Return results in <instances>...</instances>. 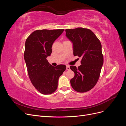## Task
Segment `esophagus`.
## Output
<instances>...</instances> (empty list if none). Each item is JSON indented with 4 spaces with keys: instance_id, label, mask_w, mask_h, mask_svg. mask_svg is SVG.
<instances>
[{
    "instance_id": "esophagus-1",
    "label": "esophagus",
    "mask_w": 126,
    "mask_h": 126,
    "mask_svg": "<svg viewBox=\"0 0 126 126\" xmlns=\"http://www.w3.org/2000/svg\"><path fill=\"white\" fill-rule=\"evenodd\" d=\"M66 69L67 70H69L70 69V67L69 66H67V67H66Z\"/></svg>"
}]
</instances>
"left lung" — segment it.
<instances>
[{
    "label": "left lung",
    "mask_w": 126,
    "mask_h": 126,
    "mask_svg": "<svg viewBox=\"0 0 126 126\" xmlns=\"http://www.w3.org/2000/svg\"><path fill=\"white\" fill-rule=\"evenodd\" d=\"M65 31L67 37L73 43L74 55L81 57L80 66L70 67L75 73L70 80L71 87L77 92H87L93 88L99 78L104 63L101 43L89 29L77 28Z\"/></svg>",
    "instance_id": "obj_1"
}]
</instances>
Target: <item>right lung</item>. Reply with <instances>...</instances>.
<instances>
[{
    "label": "right lung",
    "instance_id": "obj_1",
    "mask_svg": "<svg viewBox=\"0 0 126 126\" xmlns=\"http://www.w3.org/2000/svg\"><path fill=\"white\" fill-rule=\"evenodd\" d=\"M63 30H37L26 40L24 59L29 77L33 86L42 94L55 92L59 78L66 69L64 64L51 66L46 59L51 54L54 42Z\"/></svg>",
    "mask_w": 126,
    "mask_h": 126
}]
</instances>
